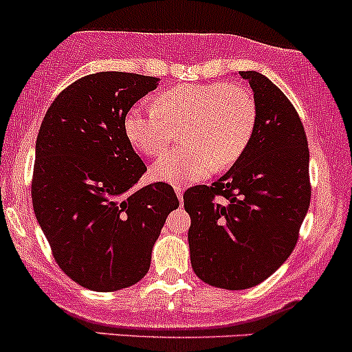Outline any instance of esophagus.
Listing matches in <instances>:
<instances>
[{
	"mask_svg": "<svg viewBox=\"0 0 352 352\" xmlns=\"http://www.w3.org/2000/svg\"><path fill=\"white\" fill-rule=\"evenodd\" d=\"M173 190H175L177 199L182 202V200H184V187H182V185H175V187H173Z\"/></svg>",
	"mask_w": 352,
	"mask_h": 352,
	"instance_id": "34e87169",
	"label": "esophagus"
}]
</instances>
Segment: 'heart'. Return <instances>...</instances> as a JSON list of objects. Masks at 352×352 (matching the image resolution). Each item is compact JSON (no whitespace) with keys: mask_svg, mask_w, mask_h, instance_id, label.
Masks as SVG:
<instances>
[{"mask_svg":"<svg viewBox=\"0 0 352 352\" xmlns=\"http://www.w3.org/2000/svg\"><path fill=\"white\" fill-rule=\"evenodd\" d=\"M256 123V100L245 87L192 83L157 94L153 107H130L123 133L137 152L157 157L172 142L173 130L184 126L180 140L185 145L170 150L150 168L155 180L184 185L241 160Z\"/></svg>","mask_w":352,"mask_h":352,"instance_id":"obj_1","label":"heart"}]
</instances>
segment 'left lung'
<instances>
[{
    "label": "left lung",
    "instance_id": "8db88e82",
    "mask_svg": "<svg viewBox=\"0 0 352 352\" xmlns=\"http://www.w3.org/2000/svg\"><path fill=\"white\" fill-rule=\"evenodd\" d=\"M239 75L256 100L252 140L226 175L184 195L192 269L229 291L261 284L287 261L311 202L307 138L296 108L262 73Z\"/></svg>",
    "mask_w": 352,
    "mask_h": 352
}]
</instances>
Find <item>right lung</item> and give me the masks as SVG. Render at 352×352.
I'll return each mask as SVG.
<instances>
[{
    "instance_id": "right-lung-1",
    "label": "right lung",
    "mask_w": 352,
    "mask_h": 352,
    "mask_svg": "<svg viewBox=\"0 0 352 352\" xmlns=\"http://www.w3.org/2000/svg\"><path fill=\"white\" fill-rule=\"evenodd\" d=\"M157 82L123 72L83 76L56 96L38 132L34 215L61 270L90 291L144 279L167 215L179 207L168 184L133 188L146 167L123 133L129 108Z\"/></svg>"
}]
</instances>
